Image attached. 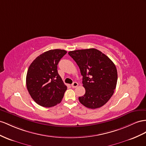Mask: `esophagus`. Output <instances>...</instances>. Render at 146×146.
Segmentation results:
<instances>
[{
	"instance_id": "esophagus-1",
	"label": "esophagus",
	"mask_w": 146,
	"mask_h": 146,
	"mask_svg": "<svg viewBox=\"0 0 146 146\" xmlns=\"http://www.w3.org/2000/svg\"><path fill=\"white\" fill-rule=\"evenodd\" d=\"M78 86V83H76V82H74V83L72 84V87L73 88H75Z\"/></svg>"
}]
</instances>
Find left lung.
I'll use <instances>...</instances> for the list:
<instances>
[{
  "label": "left lung",
  "instance_id": "obj_1",
  "mask_svg": "<svg viewBox=\"0 0 146 146\" xmlns=\"http://www.w3.org/2000/svg\"><path fill=\"white\" fill-rule=\"evenodd\" d=\"M68 54L79 66L86 92L79 101L89 109H98L109 101L117 83L113 62L96 48L70 51Z\"/></svg>",
  "mask_w": 146,
  "mask_h": 146
}]
</instances>
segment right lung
<instances>
[{
    "mask_svg": "<svg viewBox=\"0 0 146 146\" xmlns=\"http://www.w3.org/2000/svg\"><path fill=\"white\" fill-rule=\"evenodd\" d=\"M66 54L61 49L44 52L34 60L27 74V87L32 99L44 107L59 104L67 89L58 73L57 65Z\"/></svg>",
    "mask_w": 146,
    "mask_h": 146,
    "instance_id": "add662e5",
    "label": "right lung"
}]
</instances>
